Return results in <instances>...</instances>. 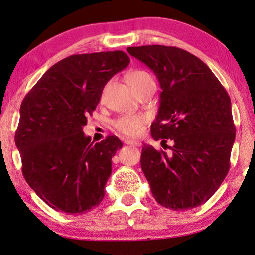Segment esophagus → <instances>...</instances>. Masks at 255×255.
Here are the masks:
<instances>
[{
  "mask_svg": "<svg viewBox=\"0 0 255 255\" xmlns=\"http://www.w3.org/2000/svg\"><path fill=\"white\" fill-rule=\"evenodd\" d=\"M124 143L127 145H134V146H140L141 143L134 140H124Z\"/></svg>",
  "mask_w": 255,
  "mask_h": 255,
  "instance_id": "esophagus-1",
  "label": "esophagus"
}]
</instances>
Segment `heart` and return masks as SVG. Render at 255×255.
Masks as SVG:
<instances>
[{
	"instance_id": "obj_1",
	"label": "heart",
	"mask_w": 255,
	"mask_h": 255,
	"mask_svg": "<svg viewBox=\"0 0 255 255\" xmlns=\"http://www.w3.org/2000/svg\"><path fill=\"white\" fill-rule=\"evenodd\" d=\"M128 84L133 91L137 92L145 85L154 83L148 71L144 70H133L127 77ZM145 123V118L143 115H125L118 119L114 122V128L121 134L128 137H135L140 135L143 130V125Z\"/></svg>"
}]
</instances>
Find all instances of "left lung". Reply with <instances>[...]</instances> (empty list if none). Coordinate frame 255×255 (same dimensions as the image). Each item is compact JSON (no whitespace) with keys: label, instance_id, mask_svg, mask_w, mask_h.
I'll use <instances>...</instances> for the list:
<instances>
[{"label":"left lung","instance_id":"8db88e82","mask_svg":"<svg viewBox=\"0 0 255 255\" xmlns=\"http://www.w3.org/2000/svg\"><path fill=\"white\" fill-rule=\"evenodd\" d=\"M159 80L160 106L151 135L171 153L143 144L141 168L157 202L182 211L200 206L230 170L235 140L231 98L209 67L177 47H128Z\"/></svg>","mask_w":255,"mask_h":255}]
</instances>
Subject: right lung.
<instances>
[{
	"label": "right lung",
	"mask_w": 255,
	"mask_h": 255,
	"mask_svg": "<svg viewBox=\"0 0 255 255\" xmlns=\"http://www.w3.org/2000/svg\"><path fill=\"white\" fill-rule=\"evenodd\" d=\"M130 64L120 50L73 55L58 61L26 94L15 144L26 182L57 212L84 214L104 198L116 136L94 144L85 136L87 115L107 82Z\"/></svg>",
	"instance_id": "1"
}]
</instances>
